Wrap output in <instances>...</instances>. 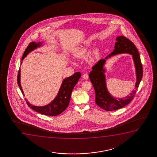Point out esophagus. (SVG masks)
<instances>
[{"instance_id":"obj_1","label":"esophagus","mask_w":157,"mask_h":157,"mask_svg":"<svg viewBox=\"0 0 157 157\" xmlns=\"http://www.w3.org/2000/svg\"><path fill=\"white\" fill-rule=\"evenodd\" d=\"M82 78H84V79L87 80L88 79V75L87 74H84V75H82Z\"/></svg>"}]
</instances>
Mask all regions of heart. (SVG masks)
<instances>
[{
    "mask_svg": "<svg viewBox=\"0 0 157 157\" xmlns=\"http://www.w3.org/2000/svg\"><path fill=\"white\" fill-rule=\"evenodd\" d=\"M92 39H88L82 42V43L73 49L72 53L73 56L78 58H82L86 56L88 50L92 44ZM99 57V52L98 49H95L91 54L90 62H93Z\"/></svg>",
    "mask_w": 157,
    "mask_h": 157,
    "instance_id": "1",
    "label": "heart"
}]
</instances>
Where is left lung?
I'll return each mask as SVG.
<instances>
[{"instance_id": "left-lung-1", "label": "left lung", "mask_w": 157, "mask_h": 157, "mask_svg": "<svg viewBox=\"0 0 157 157\" xmlns=\"http://www.w3.org/2000/svg\"><path fill=\"white\" fill-rule=\"evenodd\" d=\"M114 50L104 59H100L92 67V71L89 74L90 82L95 92V103L100 107L107 111H113L120 109L129 104L135 95L140 82L143 77V67L138 50L131 41L123 36H117L116 39ZM129 53L132 55L136 67V90L129 96L123 98L113 97L107 90L104 68L106 60L111 56L118 54Z\"/></svg>"}]
</instances>
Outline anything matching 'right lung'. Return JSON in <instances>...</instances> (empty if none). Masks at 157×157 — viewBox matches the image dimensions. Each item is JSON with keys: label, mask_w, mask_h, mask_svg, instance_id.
Listing matches in <instances>:
<instances>
[{"label": "right lung", "mask_w": 157, "mask_h": 157, "mask_svg": "<svg viewBox=\"0 0 157 157\" xmlns=\"http://www.w3.org/2000/svg\"><path fill=\"white\" fill-rule=\"evenodd\" d=\"M43 45V42H41L38 43L32 42L30 43L24 52L21 61L24 60V58L26 57L27 55H28L29 52H33L38 48L41 47ZM22 63V62L21 63V64ZM20 72L21 70L20 69L17 75V85L19 87L22 94L25 96L24 91L22 90L20 83ZM80 77L81 73L80 72H78L74 73L73 75L70 77L63 80L57 96L50 103H48L47 105L43 106L33 105L32 104L28 102L27 99H25L27 104L32 109L40 114L52 116H57L59 115L64 112L69 105L70 100L71 99L72 91L78 82Z\"/></svg>", "instance_id": "1"}]
</instances>
